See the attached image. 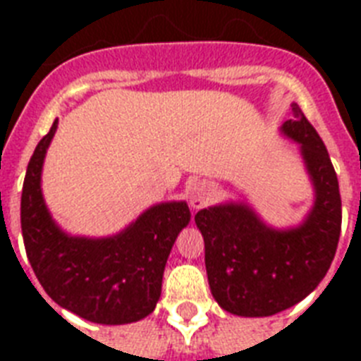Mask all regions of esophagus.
<instances>
[{
    "label": "esophagus",
    "instance_id": "1",
    "mask_svg": "<svg viewBox=\"0 0 361 361\" xmlns=\"http://www.w3.org/2000/svg\"><path fill=\"white\" fill-rule=\"evenodd\" d=\"M214 185L209 181H195L189 189V202H191L192 209H200L204 204H208V200L214 197Z\"/></svg>",
    "mask_w": 361,
    "mask_h": 361
}]
</instances>
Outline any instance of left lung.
<instances>
[{
	"mask_svg": "<svg viewBox=\"0 0 361 361\" xmlns=\"http://www.w3.org/2000/svg\"><path fill=\"white\" fill-rule=\"evenodd\" d=\"M281 133L300 144L314 189L313 208L290 228H274L247 202H225L195 215L204 236L206 271L221 307L238 317H271L319 286L341 234L339 181L324 142L294 104Z\"/></svg>",
	"mask_w": 361,
	"mask_h": 361,
	"instance_id": "left-lung-1",
	"label": "left lung"
}]
</instances>
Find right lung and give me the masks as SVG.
I'll return each mask as SVG.
<instances>
[{"mask_svg": "<svg viewBox=\"0 0 361 361\" xmlns=\"http://www.w3.org/2000/svg\"><path fill=\"white\" fill-rule=\"evenodd\" d=\"M54 121L31 155L20 204L22 236L37 279L59 307L97 324H129L152 313L176 238L191 221L185 200L155 204L106 238L71 236L48 212L41 189Z\"/></svg>", "mask_w": 361, "mask_h": 361, "instance_id": "obj_1", "label": "right lung"}]
</instances>
